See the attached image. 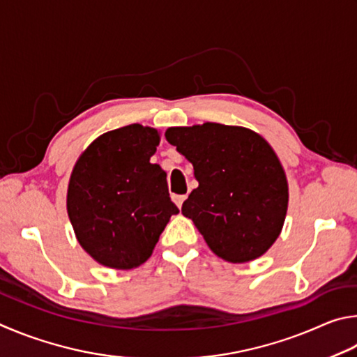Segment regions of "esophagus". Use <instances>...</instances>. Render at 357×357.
I'll return each instance as SVG.
<instances>
[{"label": "esophagus", "instance_id": "34e87169", "mask_svg": "<svg viewBox=\"0 0 357 357\" xmlns=\"http://www.w3.org/2000/svg\"><path fill=\"white\" fill-rule=\"evenodd\" d=\"M172 199H174V202L177 204V207L182 208V205H183V202H185L186 196H185V195H175Z\"/></svg>", "mask_w": 357, "mask_h": 357}]
</instances>
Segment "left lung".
<instances>
[{
    "label": "left lung",
    "instance_id": "1",
    "mask_svg": "<svg viewBox=\"0 0 357 357\" xmlns=\"http://www.w3.org/2000/svg\"><path fill=\"white\" fill-rule=\"evenodd\" d=\"M192 162L196 190L182 205L218 257L245 264L265 254L282 230L289 185L264 137L243 127L207 122L166 131Z\"/></svg>",
    "mask_w": 357,
    "mask_h": 357
}]
</instances>
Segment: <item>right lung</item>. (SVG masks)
<instances>
[{
	"instance_id": "right-lung-1",
	"label": "right lung",
	"mask_w": 357,
	"mask_h": 357,
	"mask_svg": "<svg viewBox=\"0 0 357 357\" xmlns=\"http://www.w3.org/2000/svg\"><path fill=\"white\" fill-rule=\"evenodd\" d=\"M160 135L139 123L97 137L73 167L67 211L79 245L98 264L131 270L150 255L169 218L166 172L150 162Z\"/></svg>"
}]
</instances>
